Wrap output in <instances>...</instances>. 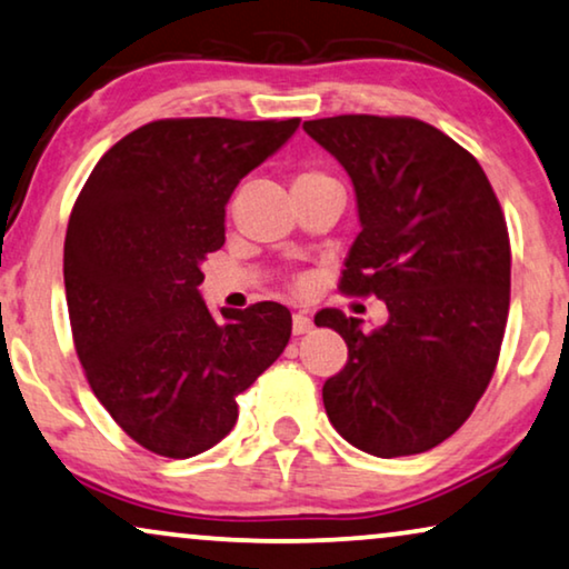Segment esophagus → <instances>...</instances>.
Returning <instances> with one entry per match:
<instances>
[{
	"label": "esophagus",
	"mask_w": 569,
	"mask_h": 569,
	"mask_svg": "<svg viewBox=\"0 0 569 569\" xmlns=\"http://www.w3.org/2000/svg\"><path fill=\"white\" fill-rule=\"evenodd\" d=\"M310 329H313V321H310V318L306 316V313H295L292 316V333H308Z\"/></svg>",
	"instance_id": "esophagus-1"
}]
</instances>
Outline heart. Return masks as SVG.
<instances>
[{
	"label": "heart",
	"instance_id": "1",
	"mask_svg": "<svg viewBox=\"0 0 569 569\" xmlns=\"http://www.w3.org/2000/svg\"><path fill=\"white\" fill-rule=\"evenodd\" d=\"M321 183H337V181L318 168H302L300 173L295 176V189H308V186H321Z\"/></svg>",
	"mask_w": 569,
	"mask_h": 569
}]
</instances>
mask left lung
<instances>
[{
  "label": "left lung",
  "instance_id": "1",
  "mask_svg": "<svg viewBox=\"0 0 569 569\" xmlns=\"http://www.w3.org/2000/svg\"><path fill=\"white\" fill-rule=\"evenodd\" d=\"M302 129L352 178L360 212L339 290L376 295L388 321L326 308L347 341L323 407L347 442L378 458L448 440L487 391L510 308V238L477 158L409 116L349 113Z\"/></svg>",
  "mask_w": 569,
  "mask_h": 569
}]
</instances>
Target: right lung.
Listing matches in <instances>:
<instances>
[{
    "label": "right lung",
    "instance_id": "add662e5",
    "mask_svg": "<svg viewBox=\"0 0 569 569\" xmlns=\"http://www.w3.org/2000/svg\"><path fill=\"white\" fill-rule=\"evenodd\" d=\"M300 127L287 121L160 119L119 139L69 214L64 287L92 393L139 446L191 458L238 419V396L284 352L290 310L222 308L199 295L201 263L224 243L240 178Z\"/></svg>",
    "mask_w": 569,
    "mask_h": 569
}]
</instances>
